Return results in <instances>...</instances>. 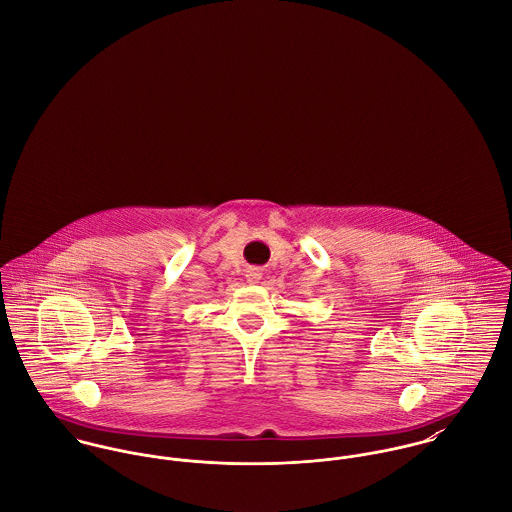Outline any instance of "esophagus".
Wrapping results in <instances>:
<instances>
[{"label": "esophagus", "mask_w": 512, "mask_h": 512, "mask_svg": "<svg viewBox=\"0 0 512 512\" xmlns=\"http://www.w3.org/2000/svg\"><path fill=\"white\" fill-rule=\"evenodd\" d=\"M260 278H262V274H260L258 268H250V270L246 272V280H248L250 284H258Z\"/></svg>", "instance_id": "obj_1"}]
</instances>
